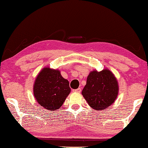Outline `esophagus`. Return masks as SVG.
Here are the masks:
<instances>
[{
    "mask_svg": "<svg viewBox=\"0 0 148 148\" xmlns=\"http://www.w3.org/2000/svg\"><path fill=\"white\" fill-rule=\"evenodd\" d=\"M74 91H76V92H78V93H80L81 92V88H79L78 89H76V90H75Z\"/></svg>",
    "mask_w": 148,
    "mask_h": 148,
    "instance_id": "obj_1",
    "label": "esophagus"
}]
</instances>
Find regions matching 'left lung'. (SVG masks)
<instances>
[{"label": "left lung", "instance_id": "8db88e82", "mask_svg": "<svg viewBox=\"0 0 148 148\" xmlns=\"http://www.w3.org/2000/svg\"><path fill=\"white\" fill-rule=\"evenodd\" d=\"M119 85L114 74L108 69L93 70L87 78L82 94L90 106L95 110H103L116 99Z\"/></svg>", "mask_w": 148, "mask_h": 148}]
</instances>
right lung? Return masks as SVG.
Listing matches in <instances>:
<instances>
[{"label":"right lung","mask_w":148,"mask_h":148,"mask_svg":"<svg viewBox=\"0 0 148 148\" xmlns=\"http://www.w3.org/2000/svg\"><path fill=\"white\" fill-rule=\"evenodd\" d=\"M71 91L69 82L58 70L45 67L37 75L34 85V94L41 106L56 111L62 106Z\"/></svg>","instance_id":"right-lung-1"}]
</instances>
